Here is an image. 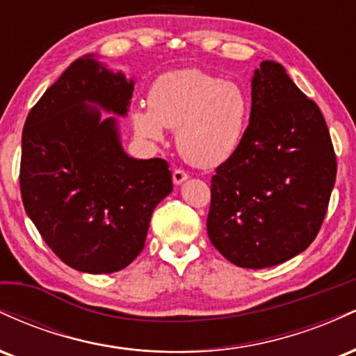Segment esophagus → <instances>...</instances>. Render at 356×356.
<instances>
[{"label":"esophagus","mask_w":356,"mask_h":356,"mask_svg":"<svg viewBox=\"0 0 356 356\" xmlns=\"http://www.w3.org/2000/svg\"><path fill=\"white\" fill-rule=\"evenodd\" d=\"M187 179H189V175H187L186 172H184V170H181V169L174 170V174H172V181H174L175 186H181V184H182V182H186Z\"/></svg>","instance_id":"esophagus-1"}]
</instances>
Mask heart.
I'll return each mask as SVG.
<instances>
[{
    "instance_id": "1",
    "label": "heart",
    "mask_w": 356,
    "mask_h": 356,
    "mask_svg": "<svg viewBox=\"0 0 356 356\" xmlns=\"http://www.w3.org/2000/svg\"><path fill=\"white\" fill-rule=\"evenodd\" d=\"M251 115L248 92L197 68L162 73L149 90V107L130 112L142 140L162 142L175 129V144L191 165L212 169L238 152Z\"/></svg>"
}]
</instances>
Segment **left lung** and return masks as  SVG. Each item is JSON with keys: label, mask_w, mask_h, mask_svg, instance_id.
<instances>
[{"label": "left lung", "mask_w": 356, "mask_h": 356, "mask_svg": "<svg viewBox=\"0 0 356 356\" xmlns=\"http://www.w3.org/2000/svg\"><path fill=\"white\" fill-rule=\"evenodd\" d=\"M334 179L337 157L320 108L283 65L264 60L251 79L243 144L211 181V243L239 268L291 259L316 238Z\"/></svg>", "instance_id": "1"}]
</instances>
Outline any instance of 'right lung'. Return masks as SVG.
Here are the masks:
<instances>
[{"label":"right lung","instance_id":"obj_1","mask_svg":"<svg viewBox=\"0 0 356 356\" xmlns=\"http://www.w3.org/2000/svg\"><path fill=\"white\" fill-rule=\"evenodd\" d=\"M134 85L88 53L61 73L24 122V211L76 271L108 275L129 266L144 249L154 209L172 192L164 159L130 157L122 145L117 117H127Z\"/></svg>","mask_w":356,"mask_h":356}]
</instances>
